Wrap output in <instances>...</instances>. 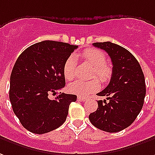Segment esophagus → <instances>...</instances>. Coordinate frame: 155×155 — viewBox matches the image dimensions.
I'll return each instance as SVG.
<instances>
[{
	"label": "esophagus",
	"mask_w": 155,
	"mask_h": 155,
	"mask_svg": "<svg viewBox=\"0 0 155 155\" xmlns=\"http://www.w3.org/2000/svg\"><path fill=\"white\" fill-rule=\"evenodd\" d=\"M85 100H86V98H85V96H78V101H84Z\"/></svg>",
	"instance_id": "34e87169"
}]
</instances>
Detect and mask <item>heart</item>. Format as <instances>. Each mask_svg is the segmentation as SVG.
<instances>
[{
    "label": "heart",
    "mask_w": 155,
    "mask_h": 155,
    "mask_svg": "<svg viewBox=\"0 0 155 155\" xmlns=\"http://www.w3.org/2000/svg\"><path fill=\"white\" fill-rule=\"evenodd\" d=\"M84 61L93 67L91 76L97 77L102 83H107L112 76V68L106 63L107 57L103 52L98 49H85L80 54ZM77 59L74 56H70L64 65V75L66 80L72 81L76 75ZM100 88V84L96 79L91 81H76L69 85V91L80 96H86L96 92Z\"/></svg>",
    "instance_id": "obj_1"
}]
</instances>
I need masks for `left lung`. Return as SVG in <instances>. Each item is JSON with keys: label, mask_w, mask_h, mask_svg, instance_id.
<instances>
[{"label": "left lung", "mask_w": 155, "mask_h": 155, "mask_svg": "<svg viewBox=\"0 0 155 155\" xmlns=\"http://www.w3.org/2000/svg\"><path fill=\"white\" fill-rule=\"evenodd\" d=\"M107 52L112 62V76L97 95L98 108L89 115L94 126L107 133H117L134 123L141 111L146 94L144 75L138 60L128 50L111 42L94 43Z\"/></svg>", "instance_id": "obj_1"}]
</instances>
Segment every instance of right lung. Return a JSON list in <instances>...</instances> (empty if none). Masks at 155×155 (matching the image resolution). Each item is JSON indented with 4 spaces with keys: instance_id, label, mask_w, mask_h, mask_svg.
<instances>
[{
    "instance_id": "add662e5",
    "label": "right lung",
    "mask_w": 155,
    "mask_h": 155,
    "mask_svg": "<svg viewBox=\"0 0 155 155\" xmlns=\"http://www.w3.org/2000/svg\"><path fill=\"white\" fill-rule=\"evenodd\" d=\"M78 46L42 41L26 48L14 64L10 78L9 98L12 110L27 130L43 134L65 122L69 107L77 96L61 93L64 87V63Z\"/></svg>"
}]
</instances>
